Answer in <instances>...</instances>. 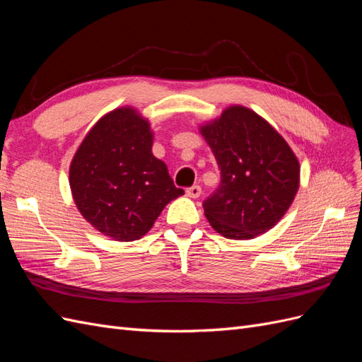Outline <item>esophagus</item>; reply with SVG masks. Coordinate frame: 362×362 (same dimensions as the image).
I'll use <instances>...</instances> for the list:
<instances>
[{
	"instance_id": "34e87169",
	"label": "esophagus",
	"mask_w": 362,
	"mask_h": 362,
	"mask_svg": "<svg viewBox=\"0 0 362 362\" xmlns=\"http://www.w3.org/2000/svg\"><path fill=\"white\" fill-rule=\"evenodd\" d=\"M187 194L190 196V198H199L201 196V187L199 185H192V187L187 189Z\"/></svg>"
}]
</instances>
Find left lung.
<instances>
[{
  "label": "left lung",
  "mask_w": 362,
  "mask_h": 362,
  "mask_svg": "<svg viewBox=\"0 0 362 362\" xmlns=\"http://www.w3.org/2000/svg\"><path fill=\"white\" fill-rule=\"evenodd\" d=\"M221 169L218 189L204 202L214 231L231 240L267 233L299 189V160L266 119L231 105L201 128Z\"/></svg>",
  "instance_id": "8db88e82"
}]
</instances>
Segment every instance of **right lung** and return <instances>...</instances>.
Here are the masks:
<instances>
[{
    "label": "right lung",
    "instance_id": "right-lung-1",
    "mask_svg": "<svg viewBox=\"0 0 362 362\" xmlns=\"http://www.w3.org/2000/svg\"><path fill=\"white\" fill-rule=\"evenodd\" d=\"M154 134L133 107L103 116L76 149L69 185L81 216L117 242L144 237L170 201L184 194L152 154Z\"/></svg>",
    "mask_w": 362,
    "mask_h": 362
}]
</instances>
